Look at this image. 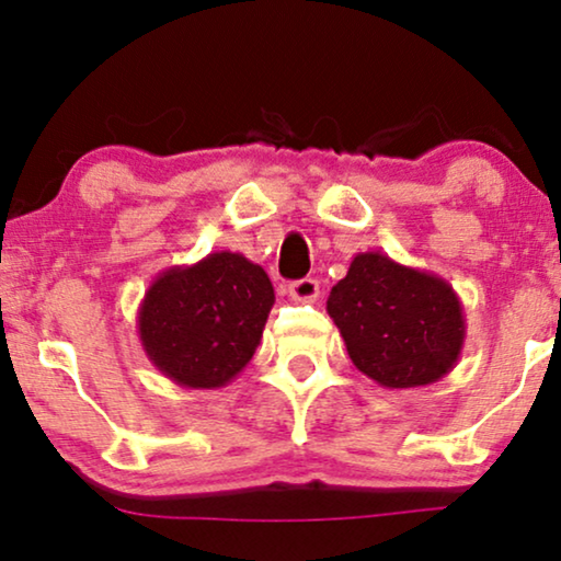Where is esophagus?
Returning a JSON list of instances; mask_svg holds the SVG:
<instances>
[{"label":"esophagus","instance_id":"34e87169","mask_svg":"<svg viewBox=\"0 0 561 561\" xmlns=\"http://www.w3.org/2000/svg\"><path fill=\"white\" fill-rule=\"evenodd\" d=\"M288 294L294 301L298 304H313L319 298V283L313 278H301V280H294L288 286Z\"/></svg>","mask_w":561,"mask_h":561}]
</instances>
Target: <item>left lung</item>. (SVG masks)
I'll list each match as a JSON object with an SVG mask.
<instances>
[{
  "label": "left lung",
  "instance_id": "obj_1",
  "mask_svg": "<svg viewBox=\"0 0 561 561\" xmlns=\"http://www.w3.org/2000/svg\"><path fill=\"white\" fill-rule=\"evenodd\" d=\"M352 365L388 390L424 388L451 373L467 324L457 290L439 275L359 252L327 298Z\"/></svg>",
  "mask_w": 561,
  "mask_h": 561
}]
</instances>
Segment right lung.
Returning a JSON list of instances; mask_svg holds the SVG:
<instances>
[{
    "label": "right lung",
    "mask_w": 561,
    "mask_h": 561,
    "mask_svg": "<svg viewBox=\"0 0 561 561\" xmlns=\"http://www.w3.org/2000/svg\"><path fill=\"white\" fill-rule=\"evenodd\" d=\"M273 304L263 267L240 252H209L152 278L137 309V336L175 386L217 390L248 367Z\"/></svg>",
    "instance_id": "1"
}]
</instances>
